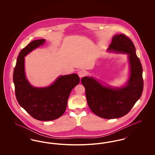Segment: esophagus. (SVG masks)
I'll list each match as a JSON object with an SVG mask.
<instances>
[{"label": "esophagus", "mask_w": 155, "mask_h": 155, "mask_svg": "<svg viewBox=\"0 0 155 155\" xmlns=\"http://www.w3.org/2000/svg\"><path fill=\"white\" fill-rule=\"evenodd\" d=\"M78 75H79V77L80 78H82V77H83L84 76H85L86 75V72L84 70H80V71H78Z\"/></svg>", "instance_id": "1"}]
</instances>
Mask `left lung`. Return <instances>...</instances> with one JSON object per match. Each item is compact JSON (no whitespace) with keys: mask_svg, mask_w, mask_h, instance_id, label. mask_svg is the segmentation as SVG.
Returning <instances> with one entry per match:
<instances>
[{"mask_svg":"<svg viewBox=\"0 0 155 155\" xmlns=\"http://www.w3.org/2000/svg\"><path fill=\"white\" fill-rule=\"evenodd\" d=\"M107 51L128 55L130 74L125 85L120 87L103 85L92 77H82L81 82L90 109L97 116L113 119L121 117L133 108L140 98L143 88L142 67L134 45L124 34H116Z\"/></svg>","mask_w":155,"mask_h":155,"instance_id":"left-lung-1","label":"left lung"}]
</instances>
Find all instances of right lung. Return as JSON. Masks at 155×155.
Wrapping results in <instances>:
<instances>
[{"label":"right lung","instance_id":"obj_1","mask_svg":"<svg viewBox=\"0 0 155 155\" xmlns=\"http://www.w3.org/2000/svg\"><path fill=\"white\" fill-rule=\"evenodd\" d=\"M45 39L34 40L22 49L13 73L15 93L19 104L30 116L40 121H51L61 116L66 110L71 90L80 82L77 74L60 75L45 87H34L27 78L25 57L44 44Z\"/></svg>","mask_w":155,"mask_h":155}]
</instances>
